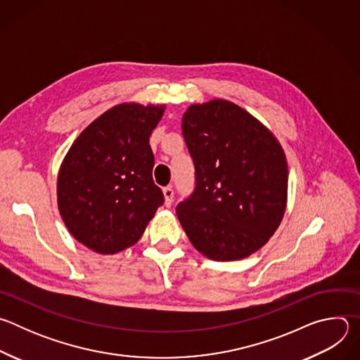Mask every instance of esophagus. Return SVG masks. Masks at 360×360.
Instances as JSON below:
<instances>
[{
	"label": "esophagus",
	"instance_id": "34e87169",
	"mask_svg": "<svg viewBox=\"0 0 360 360\" xmlns=\"http://www.w3.org/2000/svg\"><path fill=\"white\" fill-rule=\"evenodd\" d=\"M162 192H164V196H165V205H167V207H171L172 200H174V189H172V186H165L162 189Z\"/></svg>",
	"mask_w": 360,
	"mask_h": 360
}]
</instances>
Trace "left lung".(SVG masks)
I'll return each instance as SVG.
<instances>
[{"label":"left lung","instance_id":"obj_1","mask_svg":"<svg viewBox=\"0 0 360 360\" xmlns=\"http://www.w3.org/2000/svg\"><path fill=\"white\" fill-rule=\"evenodd\" d=\"M182 135L195 189L176 205L192 245L212 261H239L261 249L286 210L285 152L258 120L225 99L191 105Z\"/></svg>","mask_w":360,"mask_h":360}]
</instances>
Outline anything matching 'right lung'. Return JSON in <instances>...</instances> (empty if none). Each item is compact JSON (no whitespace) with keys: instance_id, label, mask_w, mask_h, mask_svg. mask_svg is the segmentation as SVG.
I'll return each instance as SVG.
<instances>
[{"instance_id":"1","label":"right lung","mask_w":360,"mask_h":360,"mask_svg":"<svg viewBox=\"0 0 360 360\" xmlns=\"http://www.w3.org/2000/svg\"><path fill=\"white\" fill-rule=\"evenodd\" d=\"M165 105L120 104L74 141L58 174V210L70 233L102 255L139 240L164 203L152 179L149 136Z\"/></svg>"}]
</instances>
